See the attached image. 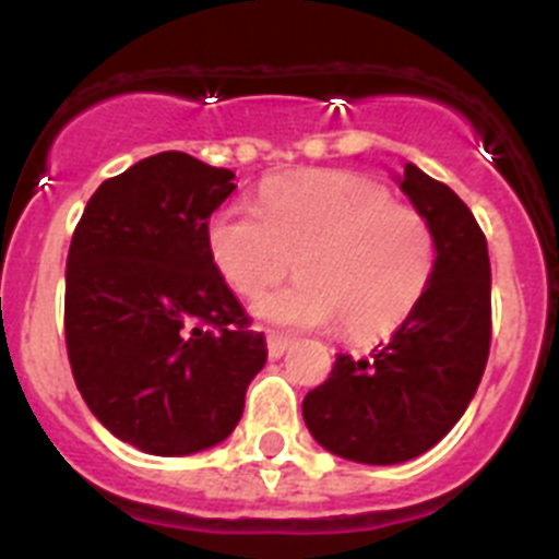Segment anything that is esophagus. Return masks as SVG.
<instances>
[{"mask_svg": "<svg viewBox=\"0 0 559 559\" xmlns=\"http://www.w3.org/2000/svg\"><path fill=\"white\" fill-rule=\"evenodd\" d=\"M269 355L271 358H280V355H285V349L290 347V338L288 335H283V333H269Z\"/></svg>", "mask_w": 559, "mask_h": 559, "instance_id": "34e87169", "label": "esophagus"}]
</instances>
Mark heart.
<instances>
[{"label": "heart", "mask_w": 559, "mask_h": 559, "mask_svg": "<svg viewBox=\"0 0 559 559\" xmlns=\"http://www.w3.org/2000/svg\"><path fill=\"white\" fill-rule=\"evenodd\" d=\"M206 251L231 290L257 299L290 271V288L257 313L283 328L338 322L353 341L389 335L428 294L437 235L419 210L347 170H308L265 181L260 206H224L206 221Z\"/></svg>", "instance_id": "obj_1"}]
</instances>
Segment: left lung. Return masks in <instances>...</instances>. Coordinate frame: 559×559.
Returning a JSON list of instances; mask_svg holds the SVG:
<instances>
[{"instance_id":"obj_1","label":"left lung","mask_w":559,"mask_h":559,"mask_svg":"<svg viewBox=\"0 0 559 559\" xmlns=\"http://www.w3.org/2000/svg\"><path fill=\"white\" fill-rule=\"evenodd\" d=\"M400 190L431 221L437 271L419 308L369 358L338 355L305 394L308 431L335 456L400 464L445 437L481 383L490 355L487 237L456 192L406 165Z\"/></svg>"}]
</instances>
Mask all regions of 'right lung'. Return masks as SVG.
<instances>
[{"label":"right lung","mask_w":559,"mask_h":559,"mask_svg":"<svg viewBox=\"0 0 559 559\" xmlns=\"http://www.w3.org/2000/svg\"><path fill=\"white\" fill-rule=\"evenodd\" d=\"M235 173L165 151L106 179L67 257L69 367L117 439L187 456L235 431L269 349L206 251Z\"/></svg>","instance_id":"right-lung-1"}]
</instances>
